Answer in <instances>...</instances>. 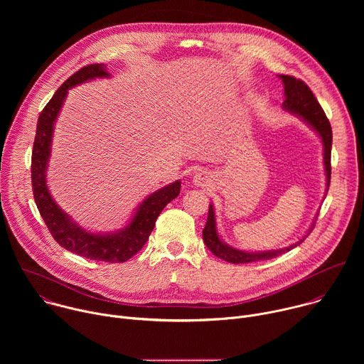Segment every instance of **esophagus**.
I'll use <instances>...</instances> for the list:
<instances>
[{
    "label": "esophagus",
    "mask_w": 364,
    "mask_h": 364,
    "mask_svg": "<svg viewBox=\"0 0 364 364\" xmlns=\"http://www.w3.org/2000/svg\"><path fill=\"white\" fill-rule=\"evenodd\" d=\"M193 183L197 187H207V186H210V183H212V176L204 170H198L193 176Z\"/></svg>",
    "instance_id": "obj_1"
}]
</instances>
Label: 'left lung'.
<instances>
[{"label":"left lung","mask_w":364,"mask_h":364,"mask_svg":"<svg viewBox=\"0 0 364 364\" xmlns=\"http://www.w3.org/2000/svg\"><path fill=\"white\" fill-rule=\"evenodd\" d=\"M279 79L284 83V93H285V100L282 103V107L285 111L296 115L301 118L308 127L313 128L318 136L321 138L323 142V155H324V170H326V178H327V190L330 186V178H331V144H333V132L330 122L320 107L318 100L316 99L314 93L311 92V89L299 79H295L288 75H279ZM317 220V218H316ZM311 225L309 230L306 232L305 236H302L298 242L282 247V249H275V250H264V252H247V250H240L236 249L228 243H225L219 233H218V226H216V216H215V209L213 204L210 203L209 205V216H207L205 226L203 229V240L205 246L212 250L213 255L223 259L226 262L230 264H249L255 261H267V259L277 257L298 245L304 242V239L309 235V232L313 230L314 223Z\"/></svg>","instance_id":"8db88e82"}]
</instances>
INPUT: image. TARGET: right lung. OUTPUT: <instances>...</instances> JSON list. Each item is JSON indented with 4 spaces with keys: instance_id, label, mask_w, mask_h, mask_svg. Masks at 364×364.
Wrapping results in <instances>:
<instances>
[{
    "instance_id": "obj_1",
    "label": "right lung",
    "mask_w": 364,
    "mask_h": 364,
    "mask_svg": "<svg viewBox=\"0 0 364 364\" xmlns=\"http://www.w3.org/2000/svg\"><path fill=\"white\" fill-rule=\"evenodd\" d=\"M109 76L105 65L85 66L72 75L50 99L37 121L31 154V183L37 209L51 236L62 247L93 261L119 264L128 261L142 249L155 226V220L164 207L178 196L181 181L177 180L149 194L136 207L129 223L111 233H93L79 226L51 197L46 181L55 124L62 111L68 90L80 83Z\"/></svg>"
}]
</instances>
